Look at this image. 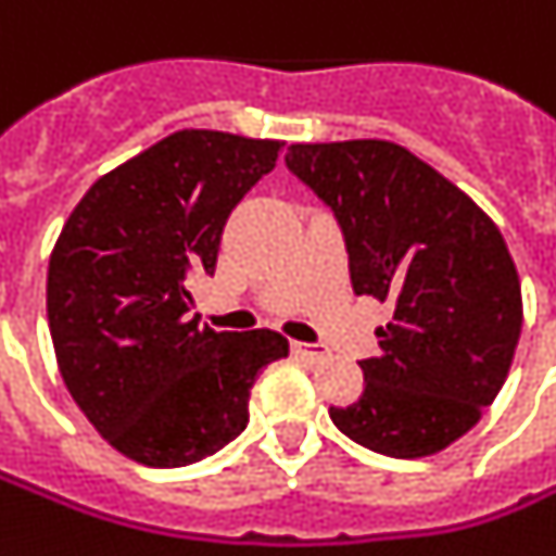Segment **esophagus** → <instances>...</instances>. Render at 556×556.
<instances>
[{
  "mask_svg": "<svg viewBox=\"0 0 556 556\" xmlns=\"http://www.w3.org/2000/svg\"><path fill=\"white\" fill-rule=\"evenodd\" d=\"M291 355L306 361V364H318V361L328 358V349L318 343H298V340H294V343H291Z\"/></svg>",
  "mask_w": 556,
  "mask_h": 556,
  "instance_id": "obj_1",
  "label": "esophagus"
}]
</instances>
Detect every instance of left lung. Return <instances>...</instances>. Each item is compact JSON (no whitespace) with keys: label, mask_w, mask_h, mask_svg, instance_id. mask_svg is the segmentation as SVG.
<instances>
[{"label":"left lung","mask_w":556,"mask_h":556,"mask_svg":"<svg viewBox=\"0 0 556 556\" xmlns=\"http://www.w3.org/2000/svg\"><path fill=\"white\" fill-rule=\"evenodd\" d=\"M289 170L331 207L355 294L391 304L364 394L331 406L340 433L388 457L460 440L506 382L521 282L506 240L442 174L391 141L291 143Z\"/></svg>","instance_id":"8db88e82"}]
</instances>
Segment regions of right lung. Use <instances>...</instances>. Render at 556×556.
<instances>
[{"instance_id":"right-lung-1","label":"right lung","mask_w":556,"mask_h":556,"mask_svg":"<svg viewBox=\"0 0 556 556\" xmlns=\"http://www.w3.org/2000/svg\"><path fill=\"white\" fill-rule=\"evenodd\" d=\"M279 141L184 129L104 174L50 252L48 321L62 382L89 425L143 467H186L243 433L277 331L198 325L186 279L216 270L231 211Z\"/></svg>"}]
</instances>
